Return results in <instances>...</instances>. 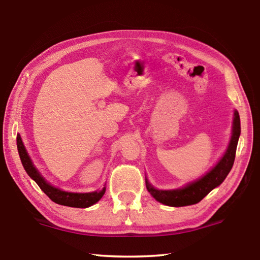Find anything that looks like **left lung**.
<instances>
[{
  "mask_svg": "<svg viewBox=\"0 0 260 260\" xmlns=\"http://www.w3.org/2000/svg\"><path fill=\"white\" fill-rule=\"evenodd\" d=\"M241 127H240V117L238 111H235V119H233V129L230 144H229L225 154L223 155L220 162L213 168V169L206 174L200 180L187 185L181 189L176 190H159L152 187L149 181L146 180V189L153 196L157 202L168 206H187L197 204L201 202L208 192L215 187L221 185L229 172L232 169L233 162H235L237 145L240 136Z\"/></svg>",
  "mask_w": 260,
  "mask_h": 260,
  "instance_id": "1",
  "label": "left lung"
}]
</instances>
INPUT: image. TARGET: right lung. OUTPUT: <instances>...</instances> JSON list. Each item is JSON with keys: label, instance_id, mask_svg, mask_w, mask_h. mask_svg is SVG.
Here are the masks:
<instances>
[{"label": "right lung", "instance_id": "obj_1", "mask_svg": "<svg viewBox=\"0 0 260 260\" xmlns=\"http://www.w3.org/2000/svg\"><path fill=\"white\" fill-rule=\"evenodd\" d=\"M17 145L20 159H21L22 166L24 170L27 171V174L30 176V178L37 182L40 189H42L46 195H47L50 200H52L56 204L70 206V207H78V208H85L91 205L95 204L101 197L104 196L106 188L104 187L103 190L100 191H93V192H85V194H78V192H68L58 189L50 186L48 182H46L44 178L39 175V172L36 170V168L32 166V162L28 156L27 152H25L24 146L22 144L21 137L20 135H17Z\"/></svg>", "mask_w": 260, "mask_h": 260}]
</instances>
